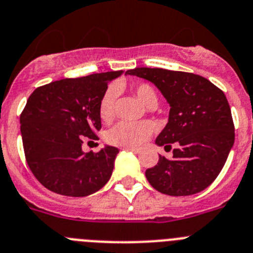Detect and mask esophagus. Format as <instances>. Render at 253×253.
Wrapping results in <instances>:
<instances>
[{"mask_svg":"<svg viewBox=\"0 0 253 253\" xmlns=\"http://www.w3.org/2000/svg\"><path fill=\"white\" fill-rule=\"evenodd\" d=\"M125 150H129V151L132 152H136V154H138L140 152V149H137V147H132V146H127V147H124Z\"/></svg>","mask_w":253,"mask_h":253,"instance_id":"obj_1","label":"esophagus"}]
</instances>
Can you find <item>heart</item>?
<instances>
[{
	"mask_svg": "<svg viewBox=\"0 0 253 253\" xmlns=\"http://www.w3.org/2000/svg\"><path fill=\"white\" fill-rule=\"evenodd\" d=\"M132 90L145 106L149 107L158 104V93L151 84L137 83L132 85ZM118 89L116 85H110L104 90L99 101V118L104 124H110L116 115V101ZM154 131L151 122H120L106 133V141L115 146H138L147 140Z\"/></svg>",
	"mask_w": 253,
	"mask_h": 253,
	"instance_id": "obj_1",
	"label": "heart"
}]
</instances>
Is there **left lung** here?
<instances>
[{
	"label": "left lung",
	"mask_w": 253,
	"mask_h": 253,
	"mask_svg": "<svg viewBox=\"0 0 253 253\" xmlns=\"http://www.w3.org/2000/svg\"><path fill=\"white\" fill-rule=\"evenodd\" d=\"M127 74L152 82L170 104L169 122L155 142L171 150L172 158L159 156L146 170L158 192L172 197L202 192L215 180L234 142V125L226 95L198 74L135 68Z\"/></svg>",
	"instance_id": "obj_1"
}]
</instances>
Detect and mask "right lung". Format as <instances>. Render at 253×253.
Wrapping results in <instances>:
<instances>
[{
  "label": "right lung",
  "mask_w": 253,
  "mask_h": 253,
  "mask_svg": "<svg viewBox=\"0 0 253 253\" xmlns=\"http://www.w3.org/2000/svg\"><path fill=\"white\" fill-rule=\"evenodd\" d=\"M122 70L67 78L36 88L20 116L26 163L42 185L56 194L87 197L110 180L118 154L106 146L83 152L98 140L99 101Z\"/></svg>",
  "instance_id": "right-lung-1"
}]
</instances>
